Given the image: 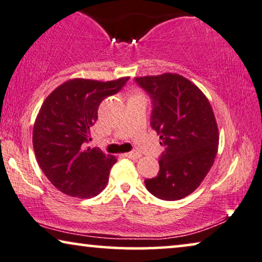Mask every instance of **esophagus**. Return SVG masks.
<instances>
[{"label":"esophagus","mask_w":262,"mask_h":262,"mask_svg":"<svg viewBox=\"0 0 262 262\" xmlns=\"http://www.w3.org/2000/svg\"><path fill=\"white\" fill-rule=\"evenodd\" d=\"M125 156H126L127 158H131V159H137L140 157V154L138 152V151H131V152L125 154Z\"/></svg>","instance_id":"1"}]
</instances>
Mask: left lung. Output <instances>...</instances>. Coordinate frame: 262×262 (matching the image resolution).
Wrapping results in <instances>:
<instances>
[{
	"label": "left lung",
	"instance_id": "1",
	"mask_svg": "<svg viewBox=\"0 0 262 262\" xmlns=\"http://www.w3.org/2000/svg\"><path fill=\"white\" fill-rule=\"evenodd\" d=\"M150 96V125L161 145L159 171L145 187L154 196L176 201L191 194L209 172L217 154L213 108L199 87L176 73L135 78Z\"/></svg>",
	"mask_w": 262,
	"mask_h": 262
}]
</instances>
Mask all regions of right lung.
Listing matches in <instances>:
<instances>
[{
    "label": "right lung",
    "mask_w": 262,
    "mask_h": 262,
    "mask_svg": "<svg viewBox=\"0 0 262 262\" xmlns=\"http://www.w3.org/2000/svg\"><path fill=\"white\" fill-rule=\"evenodd\" d=\"M128 79H72L43 101L34 123V152L48 181L63 194L90 199L105 189L117 159L87 146L90 127L97 122L101 101L118 93Z\"/></svg>",
    "instance_id": "1"
}]
</instances>
